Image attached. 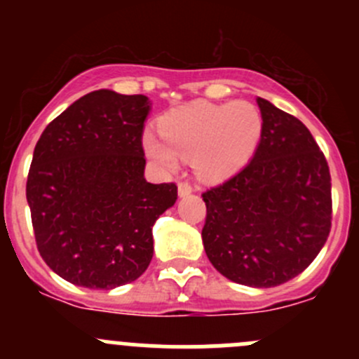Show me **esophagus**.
<instances>
[{
  "mask_svg": "<svg viewBox=\"0 0 359 359\" xmlns=\"http://www.w3.org/2000/svg\"><path fill=\"white\" fill-rule=\"evenodd\" d=\"M191 193H193V186H191L189 182H179V196L180 198L189 196Z\"/></svg>",
  "mask_w": 359,
  "mask_h": 359,
  "instance_id": "1",
  "label": "esophagus"
}]
</instances>
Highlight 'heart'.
<instances>
[{
  "label": "heart",
  "instance_id": "b5f03b06",
  "mask_svg": "<svg viewBox=\"0 0 359 359\" xmlns=\"http://www.w3.org/2000/svg\"><path fill=\"white\" fill-rule=\"evenodd\" d=\"M159 135L144 132L146 154L163 170H175L180 156L193 158V168L208 182H222L240 172L257 149L262 116L245 100L227 104L194 102L163 114Z\"/></svg>",
  "mask_w": 359,
  "mask_h": 359
}]
</instances>
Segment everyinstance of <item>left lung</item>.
I'll return each instance as SVG.
<instances>
[{"label": "left lung", "instance_id": "1", "mask_svg": "<svg viewBox=\"0 0 359 359\" xmlns=\"http://www.w3.org/2000/svg\"><path fill=\"white\" fill-rule=\"evenodd\" d=\"M262 133L252 161L203 193V247L234 283L269 288L299 276L332 226V182L325 154L300 119L257 99Z\"/></svg>", "mask_w": 359, "mask_h": 359}]
</instances>
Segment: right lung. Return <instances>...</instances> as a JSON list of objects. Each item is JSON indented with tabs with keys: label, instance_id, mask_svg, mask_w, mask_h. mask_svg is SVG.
<instances>
[{
	"label": "right lung",
	"instance_id": "right-lung-1",
	"mask_svg": "<svg viewBox=\"0 0 359 359\" xmlns=\"http://www.w3.org/2000/svg\"><path fill=\"white\" fill-rule=\"evenodd\" d=\"M146 95L95 90L39 137L25 186L39 255L76 287L111 290L153 259V226L175 205V184L144 177Z\"/></svg>",
	"mask_w": 359,
	"mask_h": 359
}]
</instances>
